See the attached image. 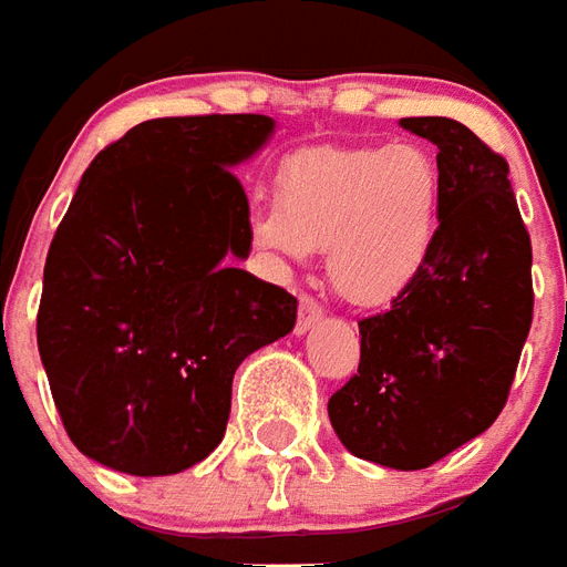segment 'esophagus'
<instances>
[{
  "label": "esophagus",
  "instance_id": "esophagus-1",
  "mask_svg": "<svg viewBox=\"0 0 567 567\" xmlns=\"http://www.w3.org/2000/svg\"><path fill=\"white\" fill-rule=\"evenodd\" d=\"M322 319V305H319L313 296H301L299 299V319H296V331L299 334H305V331L313 326V322H319Z\"/></svg>",
  "mask_w": 567,
  "mask_h": 567
}]
</instances>
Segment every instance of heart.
I'll return each mask as SVG.
<instances>
[{"label":"heart","instance_id":"b5f03b06","mask_svg":"<svg viewBox=\"0 0 567 567\" xmlns=\"http://www.w3.org/2000/svg\"><path fill=\"white\" fill-rule=\"evenodd\" d=\"M442 173L421 146H317L287 157L254 236L284 259L326 250L340 296L389 305L415 284L440 233Z\"/></svg>","mask_w":567,"mask_h":567}]
</instances>
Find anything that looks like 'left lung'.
<instances>
[{
    "label": "left lung",
    "instance_id": "obj_1",
    "mask_svg": "<svg viewBox=\"0 0 567 567\" xmlns=\"http://www.w3.org/2000/svg\"><path fill=\"white\" fill-rule=\"evenodd\" d=\"M400 125L436 143L440 233L389 310L359 319L361 359L329 400L355 457L427 470L499 419L532 326V241L508 161L442 116Z\"/></svg>",
    "mask_w": 567,
    "mask_h": 567
}]
</instances>
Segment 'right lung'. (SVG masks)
I'll list each match as a JSON object with an SVG mask.
<instances>
[{"instance_id":"obj_1","label":"right lung","mask_w":567,"mask_h":567,"mask_svg":"<svg viewBox=\"0 0 567 567\" xmlns=\"http://www.w3.org/2000/svg\"><path fill=\"white\" fill-rule=\"evenodd\" d=\"M275 122L148 118L95 155L44 262L38 352L76 449L176 475L224 440L233 377L296 326L287 289L233 266L250 208L233 176Z\"/></svg>"}]
</instances>
